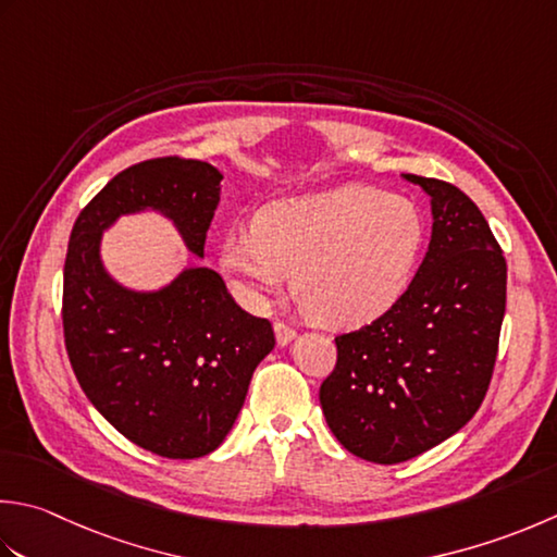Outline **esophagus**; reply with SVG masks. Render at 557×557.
Listing matches in <instances>:
<instances>
[{
  "instance_id": "1",
  "label": "esophagus",
  "mask_w": 557,
  "mask_h": 557,
  "mask_svg": "<svg viewBox=\"0 0 557 557\" xmlns=\"http://www.w3.org/2000/svg\"><path fill=\"white\" fill-rule=\"evenodd\" d=\"M294 335H297V331H294V325L285 323V321H275V337H277V345H289L294 341Z\"/></svg>"
}]
</instances>
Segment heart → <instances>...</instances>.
I'll return each instance as SVG.
<instances>
[{
	"instance_id": "1",
	"label": "heart",
	"mask_w": 557,
	"mask_h": 557,
	"mask_svg": "<svg viewBox=\"0 0 557 557\" xmlns=\"http://www.w3.org/2000/svg\"><path fill=\"white\" fill-rule=\"evenodd\" d=\"M422 242V214L410 200L343 185L265 205L253 228L226 234L222 268L250 299H268L294 275L309 319L359 325L400 299Z\"/></svg>"
}]
</instances>
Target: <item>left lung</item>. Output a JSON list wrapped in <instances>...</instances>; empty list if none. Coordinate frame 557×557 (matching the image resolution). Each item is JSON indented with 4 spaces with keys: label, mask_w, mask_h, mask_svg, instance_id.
I'll use <instances>...</instances> for the list:
<instances>
[{
    "label": "left lung",
    "mask_w": 557,
    "mask_h": 557,
    "mask_svg": "<svg viewBox=\"0 0 557 557\" xmlns=\"http://www.w3.org/2000/svg\"><path fill=\"white\" fill-rule=\"evenodd\" d=\"M432 198V242L418 275L376 321L335 337L321 384L325 422L347 451L403 463L475 416L493 379L507 263L483 212L456 185L406 173Z\"/></svg>",
    "instance_id": "obj_1"
}]
</instances>
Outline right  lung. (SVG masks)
Listing matches in <instances>:
<instances>
[{
    "label": "right lung",
    "instance_id": "right-lung-1",
    "mask_svg": "<svg viewBox=\"0 0 557 557\" xmlns=\"http://www.w3.org/2000/svg\"><path fill=\"white\" fill-rule=\"evenodd\" d=\"M220 181L198 159L139 161L79 212L64 258L62 331L76 381L123 437L166 459H200L224 442L275 333L210 268L183 270L151 294L115 285L98 242L120 214L154 207L205 256Z\"/></svg>",
    "mask_w": 557,
    "mask_h": 557
}]
</instances>
